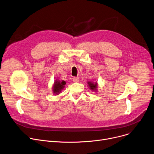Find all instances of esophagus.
Segmentation results:
<instances>
[{
  "mask_svg": "<svg viewBox=\"0 0 154 154\" xmlns=\"http://www.w3.org/2000/svg\"><path fill=\"white\" fill-rule=\"evenodd\" d=\"M73 81L74 83H78L79 81V78L78 77H74L73 78Z\"/></svg>",
  "mask_w": 154,
  "mask_h": 154,
  "instance_id": "esophagus-1",
  "label": "esophagus"
}]
</instances>
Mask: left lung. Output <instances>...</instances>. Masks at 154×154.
<instances>
[{
  "label": "left lung",
  "instance_id": "left-lung-1",
  "mask_svg": "<svg viewBox=\"0 0 154 154\" xmlns=\"http://www.w3.org/2000/svg\"><path fill=\"white\" fill-rule=\"evenodd\" d=\"M87 86L91 89V91L96 93L97 91V87H98V83L97 81H87Z\"/></svg>",
  "mask_w": 154,
  "mask_h": 154
}]
</instances>
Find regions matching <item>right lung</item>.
I'll use <instances>...</instances> for the list:
<instances>
[{"instance_id": "add662e5", "label": "right lung", "mask_w": 154, "mask_h": 154, "mask_svg": "<svg viewBox=\"0 0 154 154\" xmlns=\"http://www.w3.org/2000/svg\"><path fill=\"white\" fill-rule=\"evenodd\" d=\"M66 82L64 80L55 79L52 86V92L55 95H58L62 90L65 88Z\"/></svg>"}]
</instances>
